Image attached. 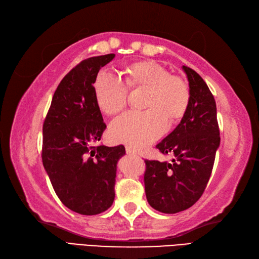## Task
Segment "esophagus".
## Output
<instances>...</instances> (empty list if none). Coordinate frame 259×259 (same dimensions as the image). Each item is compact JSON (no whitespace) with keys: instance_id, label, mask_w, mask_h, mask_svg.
<instances>
[{"instance_id":"34e87169","label":"esophagus","mask_w":259,"mask_h":259,"mask_svg":"<svg viewBox=\"0 0 259 259\" xmlns=\"http://www.w3.org/2000/svg\"><path fill=\"white\" fill-rule=\"evenodd\" d=\"M126 154L127 155H132V156H136V153L134 150H132V148L130 146H126Z\"/></svg>"}]
</instances>
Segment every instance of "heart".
Instances as JSON below:
<instances>
[{
	"label": "heart",
	"mask_w": 259,
	"mask_h": 259,
	"mask_svg": "<svg viewBox=\"0 0 259 259\" xmlns=\"http://www.w3.org/2000/svg\"><path fill=\"white\" fill-rule=\"evenodd\" d=\"M126 83L146 88L148 93L145 112H125L114 118L110 134L114 141L136 150L145 149L165 133L170 123L177 122L190 102V90L184 79L171 75L165 67L153 60L140 61L126 71ZM121 75L101 70L94 81V93L100 109L115 114L126 104L127 85Z\"/></svg>",
	"instance_id": "1"
}]
</instances>
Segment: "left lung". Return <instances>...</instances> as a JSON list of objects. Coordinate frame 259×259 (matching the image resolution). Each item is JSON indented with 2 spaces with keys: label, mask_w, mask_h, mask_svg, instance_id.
<instances>
[{
  "label": "left lung",
  "mask_w": 259,
  "mask_h": 259,
  "mask_svg": "<svg viewBox=\"0 0 259 259\" xmlns=\"http://www.w3.org/2000/svg\"><path fill=\"white\" fill-rule=\"evenodd\" d=\"M190 90V102L171 133L157 145L171 162L145 160V192L148 203L162 213H178L201 198L210 179L220 146L217 104L204 80L182 66Z\"/></svg>",
  "instance_id": "8db88e82"
}]
</instances>
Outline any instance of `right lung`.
I'll list each match as a JSON object with an SVG mask.
<instances>
[{
  "label": "right lung",
  "mask_w": 259,
  "mask_h": 259,
  "mask_svg": "<svg viewBox=\"0 0 259 259\" xmlns=\"http://www.w3.org/2000/svg\"><path fill=\"white\" fill-rule=\"evenodd\" d=\"M114 57H91L67 73L42 126L44 168L61 202L82 215H96L113 204L117 161L125 155L123 145L94 146L106 125L93 83Z\"/></svg>",
  "instance_id": "obj_1"
}]
</instances>
